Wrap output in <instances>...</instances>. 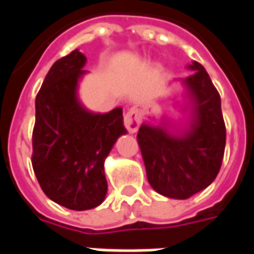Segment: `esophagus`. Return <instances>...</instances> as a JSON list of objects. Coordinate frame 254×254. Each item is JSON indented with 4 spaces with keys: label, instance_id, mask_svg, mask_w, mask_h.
<instances>
[{
    "label": "esophagus",
    "instance_id": "34e87169",
    "mask_svg": "<svg viewBox=\"0 0 254 254\" xmlns=\"http://www.w3.org/2000/svg\"><path fill=\"white\" fill-rule=\"evenodd\" d=\"M140 121H141V116H140V109L137 106L130 107L124 116V125H125L129 133L137 132L138 127H140Z\"/></svg>",
    "mask_w": 254,
    "mask_h": 254
}]
</instances>
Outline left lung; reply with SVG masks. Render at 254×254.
I'll list each match as a JSON object with an SVG mask.
<instances>
[{"label":"left lung","instance_id":"left-lung-1","mask_svg":"<svg viewBox=\"0 0 254 254\" xmlns=\"http://www.w3.org/2000/svg\"><path fill=\"white\" fill-rule=\"evenodd\" d=\"M188 69L190 74L177 80L176 117L144 122L137 133L149 185L178 200L212 184L226 145L219 92L201 64Z\"/></svg>","mask_w":254,"mask_h":254}]
</instances>
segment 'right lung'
<instances>
[{"label":"right lung","mask_w":254,"mask_h":254,"mask_svg":"<svg viewBox=\"0 0 254 254\" xmlns=\"http://www.w3.org/2000/svg\"><path fill=\"white\" fill-rule=\"evenodd\" d=\"M87 58L76 49L54 63L35 99L32 167L42 190L69 209L100 205L107 193L105 160L127 134L122 109L92 113L78 99Z\"/></svg>","instance_id":"right-lung-1"}]
</instances>
